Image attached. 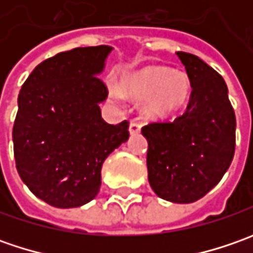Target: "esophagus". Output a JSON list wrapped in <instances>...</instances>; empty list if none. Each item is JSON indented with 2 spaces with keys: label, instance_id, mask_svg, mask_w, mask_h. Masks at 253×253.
<instances>
[{
  "label": "esophagus",
  "instance_id": "1",
  "mask_svg": "<svg viewBox=\"0 0 253 253\" xmlns=\"http://www.w3.org/2000/svg\"><path fill=\"white\" fill-rule=\"evenodd\" d=\"M141 132V124H138V122H131L129 124V133L131 135H136V133H139Z\"/></svg>",
  "mask_w": 253,
  "mask_h": 253
}]
</instances>
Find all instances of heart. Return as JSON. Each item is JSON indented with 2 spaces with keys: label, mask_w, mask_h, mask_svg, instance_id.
I'll return each mask as SVG.
<instances>
[{
  "label": "heart",
  "mask_w": 253,
  "mask_h": 253,
  "mask_svg": "<svg viewBox=\"0 0 253 253\" xmlns=\"http://www.w3.org/2000/svg\"><path fill=\"white\" fill-rule=\"evenodd\" d=\"M193 91L189 74L169 67L151 66L126 74L121 87L112 84L110 95L114 100H122V92L131 98H145L142 111L149 118H168L181 110Z\"/></svg>",
  "instance_id": "obj_1"
}]
</instances>
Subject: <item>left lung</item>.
Segmentation results:
<instances>
[{
    "label": "left lung",
    "mask_w": 253,
    "mask_h": 253,
    "mask_svg": "<svg viewBox=\"0 0 253 253\" xmlns=\"http://www.w3.org/2000/svg\"><path fill=\"white\" fill-rule=\"evenodd\" d=\"M193 91L183 115L142 128L148 141V179L161 199L187 204L222 179L235 152V112L224 79L200 57L176 52Z\"/></svg>",
    "instance_id": "left-lung-1"
}]
</instances>
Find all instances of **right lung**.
I'll return each mask as SVG.
<instances>
[{"label":"right lung","mask_w":253,"mask_h":253,"mask_svg":"<svg viewBox=\"0 0 253 253\" xmlns=\"http://www.w3.org/2000/svg\"><path fill=\"white\" fill-rule=\"evenodd\" d=\"M111 46L77 47L38 64L18 95L12 141L16 169L38 199L57 209L90 203L100 191L101 168L128 141V122L111 125L100 104V80Z\"/></svg>","instance_id":"obj_1"}]
</instances>
